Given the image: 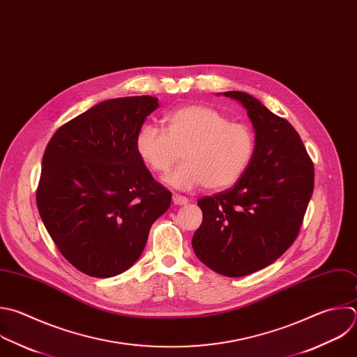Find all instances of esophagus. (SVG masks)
Masks as SVG:
<instances>
[{"label": "esophagus", "instance_id": "34e87169", "mask_svg": "<svg viewBox=\"0 0 357 357\" xmlns=\"http://www.w3.org/2000/svg\"><path fill=\"white\" fill-rule=\"evenodd\" d=\"M172 202H174L175 204H178V206H183V204H188L189 199L185 197V196H181V195H178V193H174V195H172Z\"/></svg>", "mask_w": 357, "mask_h": 357}]
</instances>
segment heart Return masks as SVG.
Here are the masks:
<instances>
[{
	"instance_id": "1",
	"label": "heart",
	"mask_w": 357,
	"mask_h": 357,
	"mask_svg": "<svg viewBox=\"0 0 357 357\" xmlns=\"http://www.w3.org/2000/svg\"><path fill=\"white\" fill-rule=\"evenodd\" d=\"M165 132L143 125L136 136V153L155 174H165L179 160L183 164L165 176L179 190L204 186L221 190L232 186L247 172L255 153V136L250 126L229 122L217 109L188 105L164 117Z\"/></svg>"
}]
</instances>
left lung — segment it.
I'll return each instance as SVG.
<instances>
[{"instance_id":"obj_1","label":"left lung","mask_w":357,"mask_h":357,"mask_svg":"<svg viewBox=\"0 0 357 357\" xmlns=\"http://www.w3.org/2000/svg\"><path fill=\"white\" fill-rule=\"evenodd\" d=\"M222 95L247 109L255 153L232 188L197 200L203 221L192 247L215 273L241 278L273 264L297 238L314 190V165L286 119L250 93Z\"/></svg>"}]
</instances>
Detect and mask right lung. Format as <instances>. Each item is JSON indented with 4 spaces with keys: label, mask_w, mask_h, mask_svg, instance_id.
I'll use <instances>...</instances> for the list:
<instances>
[{
    "label": "right lung",
    "mask_w": 357,
    "mask_h": 357,
    "mask_svg": "<svg viewBox=\"0 0 357 357\" xmlns=\"http://www.w3.org/2000/svg\"><path fill=\"white\" fill-rule=\"evenodd\" d=\"M158 106L149 95L107 99L63 125L45 150L39 214L61 255L88 276L133 266L171 204L136 153L137 132Z\"/></svg>",
    "instance_id": "add662e5"
}]
</instances>
